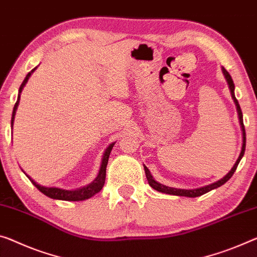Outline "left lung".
Listing matches in <instances>:
<instances>
[{"mask_svg": "<svg viewBox=\"0 0 257 257\" xmlns=\"http://www.w3.org/2000/svg\"><path fill=\"white\" fill-rule=\"evenodd\" d=\"M222 72L224 74L225 79H226L227 81V85H228V88H230V92H231V95L232 98H233L234 101V104H235V108H236V112H238V117H239V123L240 126H241V131H242V147H241V152H240V155L238 157V160L233 165V168L230 170V172L227 173L226 176H224L222 179H219L218 181H216V183H212L210 185H207V186H203V187H200V188H194V189H184V188H175V187H169V186H165V185L159 183V181H156L155 179L153 178L151 171H149L148 168L144 165L145 168V172H146V177H147V180H148V184L151 185V186L155 189L157 192H161V193H164V194H170V195H177V196H186V197H196V196H200V195H203L206 194V193L212 191V189H215L217 187H220L222 185H224L226 181L231 178L232 176H233V173L235 172L236 167H238L240 160L242 159L243 154H244V148H246V132H244V126H243V119H242V112H241V109H240V105H239V102L238 100L235 98L234 95V84H233V80H232V78L230 76V73L227 72L226 70L224 68H222Z\"/></svg>", "mask_w": 257, "mask_h": 257, "instance_id": "1", "label": "left lung"}]
</instances>
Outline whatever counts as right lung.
Masks as SVG:
<instances>
[{"mask_svg":"<svg viewBox=\"0 0 257 257\" xmlns=\"http://www.w3.org/2000/svg\"><path fill=\"white\" fill-rule=\"evenodd\" d=\"M34 68L31 72L27 73V76L24 79L23 84L21 85V87H19V92H18V97H17V102H16V104L14 106V111H13V117H11V127L14 126V120H15V115H16V111H17V108H18V104H19V100H21V93L24 88V86L26 85L27 80H29V78L32 76V73L35 71ZM113 145H115V142L113 144H110L108 146V148L105 149L104 153H103V156H102V162H101V167L100 170H98V173L96 176V178L94 179L92 183L86 185L84 187H80V188H77V189H63V188H58V187H46V186H42V185L38 184L37 181L33 180L32 178L29 175H25L29 177V179L32 181V184L34 185L35 187H37L39 191L43 194L47 195L50 199H54V200H63V201H84V200H87L89 197H92L98 193L103 187L104 185V181H105V170H106V164H108V160H109V155L110 153H111V149L113 147Z\"/></svg>","mask_w":257,"mask_h":257,"instance_id":"right-lung-1","label":"right lung"}]
</instances>
